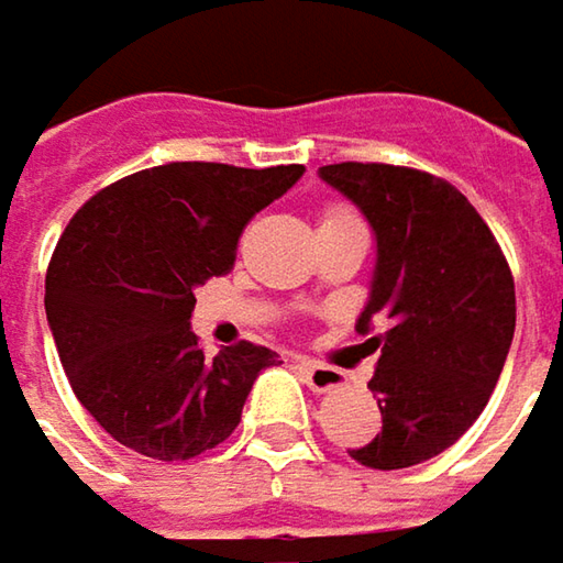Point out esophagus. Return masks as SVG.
<instances>
[{
    "label": "esophagus",
    "instance_id": "34e87169",
    "mask_svg": "<svg viewBox=\"0 0 563 563\" xmlns=\"http://www.w3.org/2000/svg\"><path fill=\"white\" fill-rule=\"evenodd\" d=\"M296 367L302 371L306 384H309V389H316V393H329V389H341L344 386V374L338 367L316 364V361H306V357H299Z\"/></svg>",
    "mask_w": 563,
    "mask_h": 563
}]
</instances>
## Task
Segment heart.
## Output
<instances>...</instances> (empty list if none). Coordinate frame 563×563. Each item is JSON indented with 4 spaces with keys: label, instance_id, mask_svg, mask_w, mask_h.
Here are the masks:
<instances>
[{
    "label": "heart",
    "instance_id": "heart-1",
    "mask_svg": "<svg viewBox=\"0 0 563 563\" xmlns=\"http://www.w3.org/2000/svg\"><path fill=\"white\" fill-rule=\"evenodd\" d=\"M338 219H354V212L347 206H329L325 216H322V222H338Z\"/></svg>",
    "mask_w": 563,
    "mask_h": 563
}]
</instances>
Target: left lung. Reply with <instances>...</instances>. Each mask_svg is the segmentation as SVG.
Wrapping results in <instances>:
<instances>
[{"label":"left lung","instance_id":"left-lung-1","mask_svg":"<svg viewBox=\"0 0 563 563\" xmlns=\"http://www.w3.org/2000/svg\"><path fill=\"white\" fill-rule=\"evenodd\" d=\"M377 234V267L357 332L384 319L371 380L384 429L351 457L374 471L422 464L484 412L516 332L512 271L481 212L448 179L393 164H329Z\"/></svg>","mask_w":563,"mask_h":563}]
</instances>
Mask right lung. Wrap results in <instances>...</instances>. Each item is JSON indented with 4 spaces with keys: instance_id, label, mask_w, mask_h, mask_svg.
Here are the masks:
<instances>
[{
    "instance_id": "right-lung-1",
    "label": "right lung",
    "mask_w": 563,
    "mask_h": 563,
    "mask_svg": "<svg viewBox=\"0 0 563 563\" xmlns=\"http://www.w3.org/2000/svg\"><path fill=\"white\" fill-rule=\"evenodd\" d=\"M302 164L177 161L99 189L64 229L44 309L82 409L125 448L189 461L241 422L271 347L206 357L189 332L196 286L234 267L244 225L302 177Z\"/></svg>"
}]
</instances>
